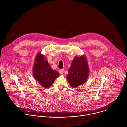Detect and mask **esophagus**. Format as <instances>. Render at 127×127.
Here are the masks:
<instances>
[{
    "label": "esophagus",
    "mask_w": 127,
    "mask_h": 127,
    "mask_svg": "<svg viewBox=\"0 0 127 127\" xmlns=\"http://www.w3.org/2000/svg\"><path fill=\"white\" fill-rule=\"evenodd\" d=\"M64 69H60L59 70V73H60V74H63L64 73Z\"/></svg>",
    "instance_id": "1"
}]
</instances>
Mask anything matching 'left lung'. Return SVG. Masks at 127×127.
Returning <instances> with one entry per match:
<instances>
[{"mask_svg":"<svg viewBox=\"0 0 127 127\" xmlns=\"http://www.w3.org/2000/svg\"><path fill=\"white\" fill-rule=\"evenodd\" d=\"M89 73V69L86 57L84 55L75 57L68 70L67 79L72 87L76 88L86 81Z\"/></svg>","mask_w":127,"mask_h":127,"instance_id":"1","label":"left lung"}]
</instances>
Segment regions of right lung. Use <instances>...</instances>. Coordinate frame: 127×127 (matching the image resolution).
<instances>
[{
	"mask_svg": "<svg viewBox=\"0 0 127 127\" xmlns=\"http://www.w3.org/2000/svg\"><path fill=\"white\" fill-rule=\"evenodd\" d=\"M32 72L35 80L45 88L51 86L59 75V72L51 68L47 59L40 52L35 58Z\"/></svg>",
	"mask_w": 127,
	"mask_h": 127,
	"instance_id": "add662e5",
	"label": "right lung"
}]
</instances>
